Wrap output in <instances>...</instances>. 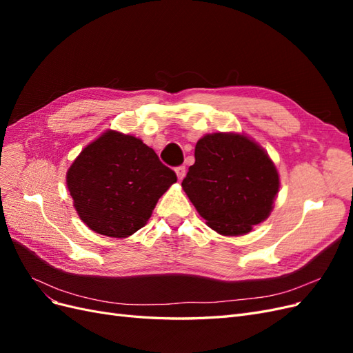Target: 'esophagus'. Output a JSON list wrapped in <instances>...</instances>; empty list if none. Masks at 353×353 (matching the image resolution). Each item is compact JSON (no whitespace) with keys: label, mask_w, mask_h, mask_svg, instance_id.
Returning <instances> with one entry per match:
<instances>
[{"label":"esophagus","mask_w":353,"mask_h":353,"mask_svg":"<svg viewBox=\"0 0 353 353\" xmlns=\"http://www.w3.org/2000/svg\"><path fill=\"white\" fill-rule=\"evenodd\" d=\"M175 174H176V176H178L179 181L184 179V176H185V166H178V168H175Z\"/></svg>","instance_id":"esophagus-1"}]
</instances>
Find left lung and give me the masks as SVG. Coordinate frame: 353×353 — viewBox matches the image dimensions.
<instances>
[{
	"mask_svg": "<svg viewBox=\"0 0 353 353\" xmlns=\"http://www.w3.org/2000/svg\"><path fill=\"white\" fill-rule=\"evenodd\" d=\"M183 190L208 227L221 236H243L271 215L280 175L271 157L239 132L203 135Z\"/></svg>",
	"mask_w": 353,
	"mask_h": 353,
	"instance_id": "left-lung-1",
	"label": "left lung"
}]
</instances>
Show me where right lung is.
Instances as JSON below:
<instances>
[{"instance_id":"obj_1","label":"right lung","mask_w":353,"mask_h":353,"mask_svg":"<svg viewBox=\"0 0 353 353\" xmlns=\"http://www.w3.org/2000/svg\"><path fill=\"white\" fill-rule=\"evenodd\" d=\"M176 183L140 138L108 130L68 169L66 184L81 221L101 236L126 239L150 219L157 200Z\"/></svg>"}]
</instances>
